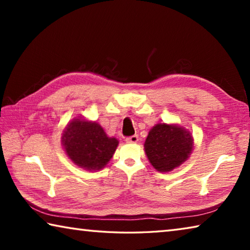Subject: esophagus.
<instances>
[{
	"label": "esophagus",
	"mask_w": 250,
	"mask_h": 250,
	"mask_svg": "<svg viewBox=\"0 0 250 250\" xmlns=\"http://www.w3.org/2000/svg\"><path fill=\"white\" fill-rule=\"evenodd\" d=\"M125 141L129 143H137L139 141V135H137V134L131 135V137H128L125 139Z\"/></svg>",
	"instance_id": "obj_1"
}]
</instances>
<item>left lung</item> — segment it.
<instances>
[{
  "mask_svg": "<svg viewBox=\"0 0 250 250\" xmlns=\"http://www.w3.org/2000/svg\"><path fill=\"white\" fill-rule=\"evenodd\" d=\"M193 149V138L181 126L159 124L150 130L145 150L147 159L160 172H168L185 162Z\"/></svg>",
  "mask_w": 250,
  "mask_h": 250,
  "instance_id": "1",
  "label": "left lung"
}]
</instances>
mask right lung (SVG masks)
<instances>
[{"label":"right lung","mask_w":250,"mask_h":250,"mask_svg":"<svg viewBox=\"0 0 250 250\" xmlns=\"http://www.w3.org/2000/svg\"><path fill=\"white\" fill-rule=\"evenodd\" d=\"M69 159L88 171L101 170L112 158L118 146L116 138H109L97 122L75 119L62 137Z\"/></svg>","instance_id":"right-lung-1"}]
</instances>
